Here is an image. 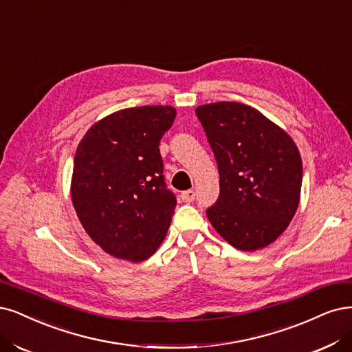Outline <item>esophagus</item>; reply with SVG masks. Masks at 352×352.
<instances>
[{"instance_id":"obj_1","label":"esophagus","mask_w":352,"mask_h":352,"mask_svg":"<svg viewBox=\"0 0 352 352\" xmlns=\"http://www.w3.org/2000/svg\"><path fill=\"white\" fill-rule=\"evenodd\" d=\"M180 197H182V201H184V202H193V201H195V190L189 189V190L182 192Z\"/></svg>"}]
</instances>
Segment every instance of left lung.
Masks as SVG:
<instances>
[{
	"mask_svg": "<svg viewBox=\"0 0 352 352\" xmlns=\"http://www.w3.org/2000/svg\"><path fill=\"white\" fill-rule=\"evenodd\" d=\"M195 113L220 173V195L207 208L210 223L239 250L271 245L298 207L302 164L296 144L243 103L204 104Z\"/></svg>",
	"mask_w": 352,
	"mask_h": 352,
	"instance_id": "8db88e82",
	"label": "left lung"
}]
</instances>
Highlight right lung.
<instances>
[{"label":"right lung","instance_id":"1","mask_svg":"<svg viewBox=\"0 0 352 352\" xmlns=\"http://www.w3.org/2000/svg\"><path fill=\"white\" fill-rule=\"evenodd\" d=\"M175 118L172 106L124 109L94 124L78 144L72 204L93 241L118 259H148L170 226L177 201L159 145Z\"/></svg>","mask_w":352,"mask_h":352}]
</instances>
